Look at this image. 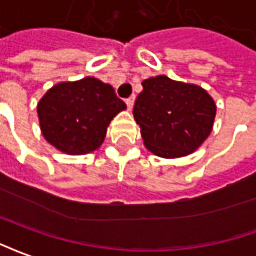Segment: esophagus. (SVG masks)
Wrapping results in <instances>:
<instances>
[{"mask_svg":"<svg viewBox=\"0 0 256 256\" xmlns=\"http://www.w3.org/2000/svg\"><path fill=\"white\" fill-rule=\"evenodd\" d=\"M126 106H128V110H132L134 108V104H135V95H130V98L126 100Z\"/></svg>","mask_w":256,"mask_h":256,"instance_id":"esophagus-1","label":"esophagus"}]
</instances>
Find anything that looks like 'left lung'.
I'll list each match as a JSON object with an SVG mask.
<instances>
[{
  "instance_id": "left-lung-1",
  "label": "left lung",
  "mask_w": 256,
  "mask_h": 256,
  "mask_svg": "<svg viewBox=\"0 0 256 256\" xmlns=\"http://www.w3.org/2000/svg\"><path fill=\"white\" fill-rule=\"evenodd\" d=\"M142 86L134 117L147 150L162 158H180L202 146L217 112L206 90L165 74L143 80Z\"/></svg>"
}]
</instances>
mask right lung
I'll list each match as a JSON object with an SVG mask.
<instances>
[{"mask_svg": "<svg viewBox=\"0 0 256 256\" xmlns=\"http://www.w3.org/2000/svg\"><path fill=\"white\" fill-rule=\"evenodd\" d=\"M126 109L112 86L91 76L53 86L36 106L44 139L70 156L100 148L110 121Z\"/></svg>", "mask_w": 256, "mask_h": 256, "instance_id": "obj_1", "label": "right lung"}]
</instances>
